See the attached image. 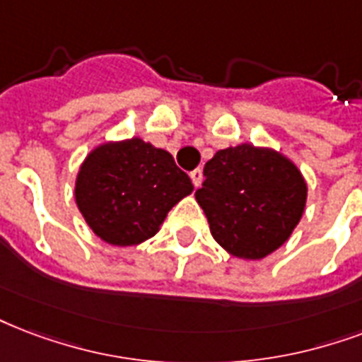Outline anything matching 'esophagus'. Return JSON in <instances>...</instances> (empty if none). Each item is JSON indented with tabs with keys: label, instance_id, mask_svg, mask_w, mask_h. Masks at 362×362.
<instances>
[{
	"label": "esophagus",
	"instance_id": "34e87169",
	"mask_svg": "<svg viewBox=\"0 0 362 362\" xmlns=\"http://www.w3.org/2000/svg\"><path fill=\"white\" fill-rule=\"evenodd\" d=\"M189 178H192L193 186L199 187V186H201V182H203V170H201V169L192 170V173H189Z\"/></svg>",
	"mask_w": 362,
	"mask_h": 362
}]
</instances>
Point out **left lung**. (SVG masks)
I'll return each mask as SVG.
<instances>
[{
	"label": "left lung",
	"mask_w": 362,
	"mask_h": 362,
	"mask_svg": "<svg viewBox=\"0 0 362 362\" xmlns=\"http://www.w3.org/2000/svg\"><path fill=\"white\" fill-rule=\"evenodd\" d=\"M195 199L212 237L230 255L260 260L291 237L305 209L308 186L294 163L272 148L241 144L206 161Z\"/></svg>",
	"instance_id": "obj_1"
}]
</instances>
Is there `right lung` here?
Masks as SVG:
<instances>
[{"mask_svg": "<svg viewBox=\"0 0 362 362\" xmlns=\"http://www.w3.org/2000/svg\"><path fill=\"white\" fill-rule=\"evenodd\" d=\"M193 192L169 151L129 138L90 151L76 180V203L102 241L132 247L150 239L169 211Z\"/></svg>", "mask_w": 362, "mask_h": 362, "instance_id": "right-lung-1", "label": "right lung"}]
</instances>
